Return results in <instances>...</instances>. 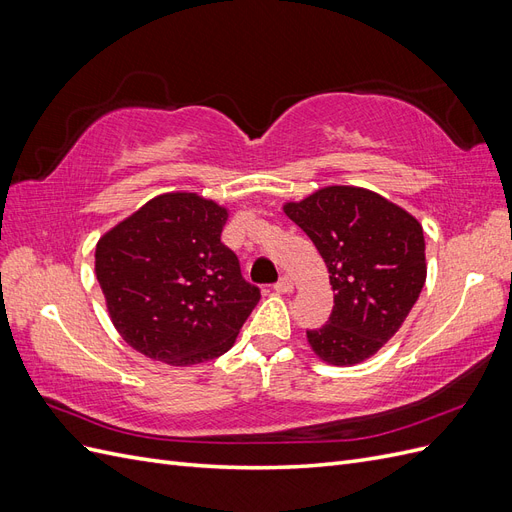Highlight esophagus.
Returning <instances> with one entry per match:
<instances>
[{"mask_svg": "<svg viewBox=\"0 0 512 512\" xmlns=\"http://www.w3.org/2000/svg\"><path fill=\"white\" fill-rule=\"evenodd\" d=\"M294 290V284H292V280L290 277H280V282L275 284V292H280V294H290Z\"/></svg>", "mask_w": 512, "mask_h": 512, "instance_id": "esophagus-1", "label": "esophagus"}]
</instances>
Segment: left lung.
<instances>
[{"label": "left lung", "mask_w": 512, "mask_h": 512, "mask_svg": "<svg viewBox=\"0 0 512 512\" xmlns=\"http://www.w3.org/2000/svg\"><path fill=\"white\" fill-rule=\"evenodd\" d=\"M284 213L314 241L335 290L329 322L307 331L320 361L352 367L399 331L427 277L423 226L384 196L329 185Z\"/></svg>", "instance_id": "obj_1"}]
</instances>
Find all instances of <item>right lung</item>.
<instances>
[{
  "instance_id": "right-lung-1",
  "label": "right lung",
  "mask_w": 512,
  "mask_h": 512,
  "mask_svg": "<svg viewBox=\"0 0 512 512\" xmlns=\"http://www.w3.org/2000/svg\"><path fill=\"white\" fill-rule=\"evenodd\" d=\"M226 220L215 200L168 192L100 237L96 277L108 316L136 352L188 367L235 344L260 290L220 241Z\"/></svg>"
}]
</instances>
